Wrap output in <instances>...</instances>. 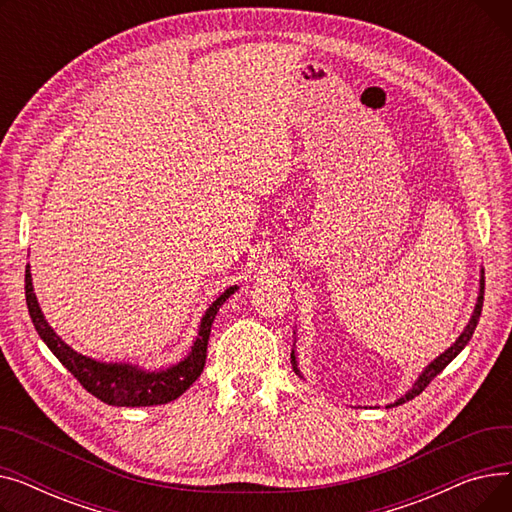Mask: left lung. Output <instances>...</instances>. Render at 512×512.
Wrapping results in <instances>:
<instances>
[{"instance_id": "left-lung-1", "label": "left lung", "mask_w": 512, "mask_h": 512, "mask_svg": "<svg viewBox=\"0 0 512 512\" xmlns=\"http://www.w3.org/2000/svg\"><path fill=\"white\" fill-rule=\"evenodd\" d=\"M483 290H486V278H483V272H481V278H479V297H477V303H475V309H473V315H471V319H469V324H467V328L463 330V334L456 338V342L448 348V351H444L438 359H434L432 363H429L423 371H421V375L417 378V382L413 384V388L402 396V398H398L394 405H388V407H398V405H402V402H407V400H411V398H415V396H419L425 388H427V384L432 382L438 373H442L444 371V367L459 355L463 348L467 346V342L471 340V336H473V332H475V328H477V321H479V315H481V307H483ZM290 361H292V369H294V373L299 375V378H303L301 375V371H299V367H297V357H294V348H292V353H290Z\"/></svg>"}]
</instances>
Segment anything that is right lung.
Segmentation results:
<instances>
[{
    "label": "right lung",
    "instance_id": "1",
    "mask_svg": "<svg viewBox=\"0 0 512 512\" xmlns=\"http://www.w3.org/2000/svg\"><path fill=\"white\" fill-rule=\"evenodd\" d=\"M238 286L226 288L218 299H215L209 309L205 311L199 334L188 353L180 363L159 369L147 371L139 365L128 363H103L91 357H85L70 348L53 328L47 324L41 307L37 303L33 278H31V265H26L24 274V294H26V307L33 319V326L41 340L47 344L49 351L60 359V363L74 375L87 392L107 405L114 407H153V405H166L170 400H176L182 392H186L195 384L201 375L207 359V340L211 334L213 319L218 315L220 307L226 303L230 294H234Z\"/></svg>",
    "mask_w": 512,
    "mask_h": 512
}]
</instances>
